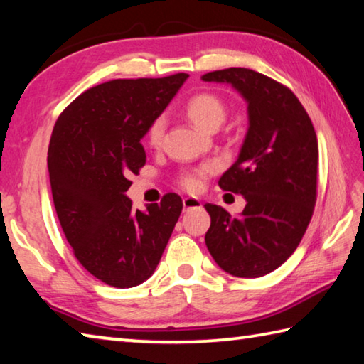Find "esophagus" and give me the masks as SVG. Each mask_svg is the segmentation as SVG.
<instances>
[{
	"label": "esophagus",
	"instance_id": "esophagus-1",
	"mask_svg": "<svg viewBox=\"0 0 364 364\" xmlns=\"http://www.w3.org/2000/svg\"><path fill=\"white\" fill-rule=\"evenodd\" d=\"M200 207H202V202L199 199H194V197H186V199H183L184 211L193 210V208H200Z\"/></svg>",
	"mask_w": 364,
	"mask_h": 364
}]
</instances>
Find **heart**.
Here are the masks:
<instances>
[{
    "mask_svg": "<svg viewBox=\"0 0 364 364\" xmlns=\"http://www.w3.org/2000/svg\"><path fill=\"white\" fill-rule=\"evenodd\" d=\"M186 113L191 121L199 125L203 130H215L224 122L228 116V107L220 97L210 92H202V94L194 95L186 105ZM165 129H167V121L164 116H157L153 122L149 124L146 132L148 144L153 148H159L164 140ZM211 171V165H202L199 168L186 170L178 176V184L188 193H197L202 188L203 178Z\"/></svg>",
    "mask_w": 364,
    "mask_h": 364,
    "instance_id": "heart-1",
    "label": "heart"
}]
</instances>
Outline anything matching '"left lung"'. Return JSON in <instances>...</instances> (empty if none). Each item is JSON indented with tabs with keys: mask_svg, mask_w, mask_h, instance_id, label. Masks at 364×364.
<instances>
[{
	"mask_svg": "<svg viewBox=\"0 0 364 364\" xmlns=\"http://www.w3.org/2000/svg\"><path fill=\"white\" fill-rule=\"evenodd\" d=\"M228 82L248 103V132L234 162L218 184L245 197L240 216L205 203L211 224L205 243L218 266L240 279L280 267L299 245L316 202L318 141L314 124L287 85L248 68L202 76Z\"/></svg>",
	"mask_w": 364,
	"mask_h": 364,
	"instance_id": "left-lung-1",
	"label": "left lung"
}]
</instances>
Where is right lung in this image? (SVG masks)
<instances>
[{
	"mask_svg": "<svg viewBox=\"0 0 364 364\" xmlns=\"http://www.w3.org/2000/svg\"><path fill=\"white\" fill-rule=\"evenodd\" d=\"M186 73L114 79L75 98L52 130L48 167L55 211L76 259L114 288L148 280L183 210L168 193L146 211L125 193L146 164L140 140L167 108Z\"/></svg>",
	"mask_w": 364,
	"mask_h": 364,
	"instance_id": "1",
	"label": "right lung"
}]
</instances>
